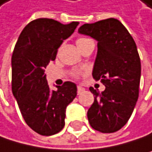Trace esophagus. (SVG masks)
<instances>
[{
    "mask_svg": "<svg viewBox=\"0 0 152 152\" xmlns=\"http://www.w3.org/2000/svg\"><path fill=\"white\" fill-rule=\"evenodd\" d=\"M85 91V89L81 86H77V94H81Z\"/></svg>",
    "mask_w": 152,
    "mask_h": 152,
    "instance_id": "esophagus-1",
    "label": "esophagus"
}]
</instances>
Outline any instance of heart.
<instances>
[{
  "mask_svg": "<svg viewBox=\"0 0 152 152\" xmlns=\"http://www.w3.org/2000/svg\"><path fill=\"white\" fill-rule=\"evenodd\" d=\"M86 40H88V39H86V38H79V39H77V45H79L80 43H83V42H85Z\"/></svg>",
  "mask_w": 152,
  "mask_h": 152,
  "instance_id": "heart-1",
  "label": "heart"
}]
</instances>
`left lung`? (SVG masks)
<instances>
[{
	"instance_id": "left-lung-1",
	"label": "left lung",
	"mask_w": 152,
	"mask_h": 152,
	"mask_svg": "<svg viewBox=\"0 0 152 152\" xmlns=\"http://www.w3.org/2000/svg\"><path fill=\"white\" fill-rule=\"evenodd\" d=\"M78 32L97 40L93 77L106 87L101 93L90 87L94 101L87 113L89 123L100 132H115L128 122L139 96L141 62L136 44L113 18L85 23Z\"/></svg>"
}]
</instances>
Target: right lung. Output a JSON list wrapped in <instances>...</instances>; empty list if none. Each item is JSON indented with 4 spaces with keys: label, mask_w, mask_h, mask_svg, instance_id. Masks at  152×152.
Returning a JSON list of instances; mask_svg holds the SVG:
<instances>
[{
    "label": "right lung",
    "mask_w": 152,
    "mask_h": 152,
    "mask_svg": "<svg viewBox=\"0 0 152 152\" xmlns=\"http://www.w3.org/2000/svg\"><path fill=\"white\" fill-rule=\"evenodd\" d=\"M78 23L34 20L21 31L15 45L11 61L12 93L24 121L40 135L50 136L63 129L66 107L77 96V85L71 81L57 86V91H50L44 72Z\"/></svg>",
    "instance_id": "obj_1"
}]
</instances>
